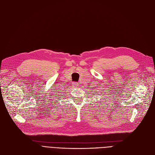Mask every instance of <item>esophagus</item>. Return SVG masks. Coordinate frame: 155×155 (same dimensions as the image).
Masks as SVG:
<instances>
[{"mask_svg":"<svg viewBox=\"0 0 155 155\" xmlns=\"http://www.w3.org/2000/svg\"><path fill=\"white\" fill-rule=\"evenodd\" d=\"M78 83H73V85L72 86H74L75 88H77L78 87Z\"/></svg>","mask_w":155,"mask_h":155,"instance_id":"34e87169","label":"esophagus"}]
</instances>
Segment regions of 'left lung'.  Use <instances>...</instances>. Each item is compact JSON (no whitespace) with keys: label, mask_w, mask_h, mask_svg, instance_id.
<instances>
[{"label":"left lung","mask_w":155,"mask_h":155,"mask_svg":"<svg viewBox=\"0 0 155 155\" xmlns=\"http://www.w3.org/2000/svg\"><path fill=\"white\" fill-rule=\"evenodd\" d=\"M100 93V92H99ZM101 94H100L101 95V94H104V95H107V94H106V92H104V94H101V93H103V92H100ZM98 96H99V94H98ZM101 98H102V97H101ZM104 99H105V98L104 97ZM107 99H108V98H107Z\"/></svg>","instance_id":"1"}]
</instances>
